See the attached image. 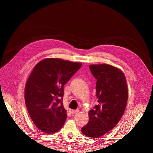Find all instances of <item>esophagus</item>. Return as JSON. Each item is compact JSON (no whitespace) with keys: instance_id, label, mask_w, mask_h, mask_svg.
<instances>
[{"instance_id":"obj_1","label":"esophagus","mask_w":153,"mask_h":153,"mask_svg":"<svg viewBox=\"0 0 153 153\" xmlns=\"http://www.w3.org/2000/svg\"><path fill=\"white\" fill-rule=\"evenodd\" d=\"M71 112H72L73 114H78V112H79V110H78V109H77V110H73L71 111Z\"/></svg>"}]
</instances>
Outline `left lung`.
<instances>
[{
	"mask_svg": "<svg viewBox=\"0 0 153 153\" xmlns=\"http://www.w3.org/2000/svg\"><path fill=\"white\" fill-rule=\"evenodd\" d=\"M91 73L97 80L98 104L89 112V122L82 132L91 138H99L113 129L122 117L127 104L128 89L124 74L109 64H92Z\"/></svg>",
	"mask_w": 153,
	"mask_h": 153,
	"instance_id": "8db88e82",
	"label": "left lung"
}]
</instances>
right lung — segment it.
<instances>
[{"instance_id": "1", "label": "right lung", "mask_w": 153, "mask_h": 153, "mask_svg": "<svg viewBox=\"0 0 153 153\" xmlns=\"http://www.w3.org/2000/svg\"><path fill=\"white\" fill-rule=\"evenodd\" d=\"M81 66L80 62L48 58L34 68L25 85V101L32 121L41 131L52 134L63 126L67 117L64 86Z\"/></svg>"}]
</instances>
